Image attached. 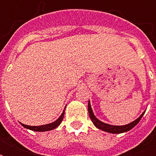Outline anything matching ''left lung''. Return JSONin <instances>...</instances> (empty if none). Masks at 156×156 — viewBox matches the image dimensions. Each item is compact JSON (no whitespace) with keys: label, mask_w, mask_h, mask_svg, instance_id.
Listing matches in <instances>:
<instances>
[{"label":"left lung","mask_w":156,"mask_h":156,"mask_svg":"<svg viewBox=\"0 0 156 156\" xmlns=\"http://www.w3.org/2000/svg\"><path fill=\"white\" fill-rule=\"evenodd\" d=\"M88 112H89V116H90V120L94 124V126L96 128L102 129L103 131L108 132V133H126L127 131L130 130L131 129H133L137 124L140 121L141 118L143 117V116L145 113V111L143 112V113L141 114L140 116L137 118L135 121H132L129 124L125 125V126H112V125H109V124L104 123L103 121H100L99 119L95 116V114L93 112V110L90 106V100L88 101Z\"/></svg>","instance_id":"1"}]
</instances>
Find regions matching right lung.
<instances>
[{"mask_svg": "<svg viewBox=\"0 0 156 156\" xmlns=\"http://www.w3.org/2000/svg\"><path fill=\"white\" fill-rule=\"evenodd\" d=\"M66 107L64 108L63 112L61 113V115L58 117V119H56V121L52 122V123L47 124V125H43V126H27V125H24L23 123H20L22 126L26 129H30V130L36 131V132H45V131H49L52 130L54 129H56V127H58L60 126V124L61 123V121L64 118V115H65V109H66Z\"/></svg>", "mask_w": 156, "mask_h": 156, "instance_id": "add662e5", "label": "right lung"}]
</instances>
